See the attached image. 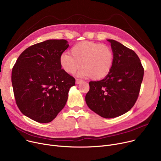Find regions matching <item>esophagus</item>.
Returning a JSON list of instances; mask_svg holds the SVG:
<instances>
[{
  "label": "esophagus",
  "instance_id": "34e87169",
  "mask_svg": "<svg viewBox=\"0 0 161 161\" xmlns=\"http://www.w3.org/2000/svg\"><path fill=\"white\" fill-rule=\"evenodd\" d=\"M82 81H83L82 80L76 79V80H75V83H76V84H80V83H81Z\"/></svg>",
  "mask_w": 161,
  "mask_h": 161
}]
</instances>
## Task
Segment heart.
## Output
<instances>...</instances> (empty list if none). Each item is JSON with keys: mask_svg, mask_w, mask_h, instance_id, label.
Returning a JSON list of instances; mask_svg holds the SVG:
<instances>
[{"mask_svg": "<svg viewBox=\"0 0 161 161\" xmlns=\"http://www.w3.org/2000/svg\"><path fill=\"white\" fill-rule=\"evenodd\" d=\"M71 53H64L59 58L61 68L68 74H74L82 65L78 75L100 80L112 70L114 54L106 45L83 41L72 46Z\"/></svg>", "mask_w": 161, "mask_h": 161, "instance_id": "heart-1", "label": "heart"}]
</instances>
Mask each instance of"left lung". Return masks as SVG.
<instances>
[{"instance_id":"left-lung-1","label":"left lung","mask_w":161,"mask_h":161,"mask_svg":"<svg viewBox=\"0 0 161 161\" xmlns=\"http://www.w3.org/2000/svg\"><path fill=\"white\" fill-rule=\"evenodd\" d=\"M108 41L114 54L112 70L103 80L89 82L86 101L100 116L114 118L129 112L136 103L144 69L133 50L115 40Z\"/></svg>"}]
</instances>
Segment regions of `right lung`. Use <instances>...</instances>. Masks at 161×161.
Segmentation results:
<instances>
[{
  "label": "right lung",
  "instance_id": "1",
  "mask_svg": "<svg viewBox=\"0 0 161 161\" xmlns=\"http://www.w3.org/2000/svg\"><path fill=\"white\" fill-rule=\"evenodd\" d=\"M69 46L66 40H48L29 47L17 59L12 72L14 97L30 119L49 123L64 107L75 82L59 61Z\"/></svg>",
  "mask_w": 161,
  "mask_h": 161
}]
</instances>
